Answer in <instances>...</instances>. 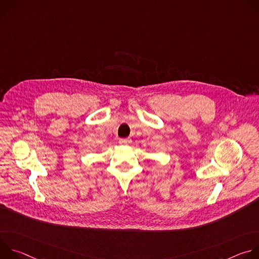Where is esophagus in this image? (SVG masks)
I'll use <instances>...</instances> for the list:
<instances>
[{"mask_svg": "<svg viewBox=\"0 0 259 259\" xmlns=\"http://www.w3.org/2000/svg\"><path fill=\"white\" fill-rule=\"evenodd\" d=\"M119 142L121 144H129V143H131V139L130 138H121L119 140Z\"/></svg>", "mask_w": 259, "mask_h": 259, "instance_id": "obj_1", "label": "esophagus"}]
</instances>
